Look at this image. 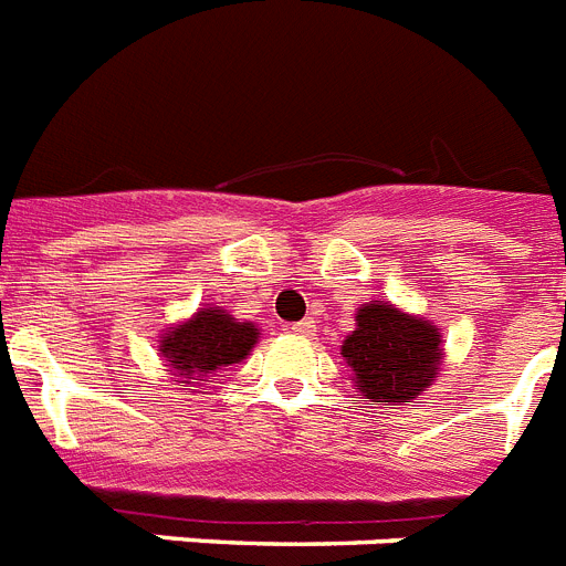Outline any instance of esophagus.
<instances>
[{
    "label": "esophagus",
    "instance_id": "1",
    "mask_svg": "<svg viewBox=\"0 0 566 566\" xmlns=\"http://www.w3.org/2000/svg\"><path fill=\"white\" fill-rule=\"evenodd\" d=\"M289 332H292V335H301V337L315 335V321H312V317H306V321H301V323H292V326H289Z\"/></svg>",
    "mask_w": 566,
    "mask_h": 566
}]
</instances>
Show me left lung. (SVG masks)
Wrapping results in <instances>:
<instances>
[{
    "label": "left lung",
    "instance_id": "obj_1",
    "mask_svg": "<svg viewBox=\"0 0 566 566\" xmlns=\"http://www.w3.org/2000/svg\"><path fill=\"white\" fill-rule=\"evenodd\" d=\"M355 321L357 329L346 335L340 355L360 395L400 407L427 392L441 369V332L384 301L364 303Z\"/></svg>",
    "mask_w": 566,
    "mask_h": 566
}]
</instances>
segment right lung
<instances>
[{
  "mask_svg": "<svg viewBox=\"0 0 566 566\" xmlns=\"http://www.w3.org/2000/svg\"><path fill=\"white\" fill-rule=\"evenodd\" d=\"M258 337L260 329L254 323H240L226 308L209 306L168 329L159 340V355L166 357L177 384H197L240 364L254 349Z\"/></svg>",
  "mask_w": 566,
  "mask_h": 566,
  "instance_id": "1",
  "label": "right lung"
}]
</instances>
